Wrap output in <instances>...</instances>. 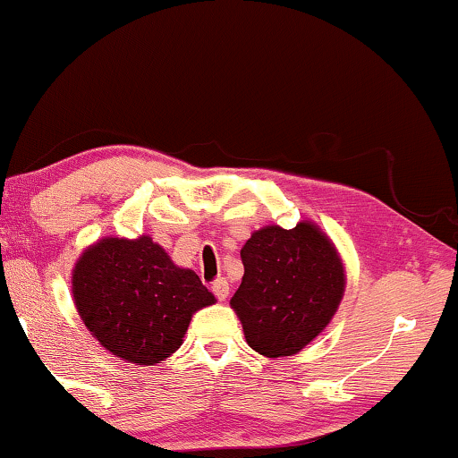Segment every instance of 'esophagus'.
Instances as JSON below:
<instances>
[{"instance_id":"34e87169","label":"esophagus","mask_w":458,"mask_h":458,"mask_svg":"<svg viewBox=\"0 0 458 458\" xmlns=\"http://www.w3.org/2000/svg\"><path fill=\"white\" fill-rule=\"evenodd\" d=\"M213 293L216 295V300H227L229 295V283L227 278H216V281L213 283Z\"/></svg>"}]
</instances>
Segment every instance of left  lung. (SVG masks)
I'll return each mask as SVG.
<instances>
[{
	"mask_svg": "<svg viewBox=\"0 0 458 458\" xmlns=\"http://www.w3.org/2000/svg\"><path fill=\"white\" fill-rule=\"evenodd\" d=\"M243 278L231 297L245 341L267 357L295 355L314 341L344 293L335 243L314 223L268 225L242 248Z\"/></svg>",
	"mask_w": 458,
	"mask_h": 458,
	"instance_id": "left-lung-1",
	"label": "left lung"
}]
</instances>
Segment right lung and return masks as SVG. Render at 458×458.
Wrapping results in <instances>:
<instances>
[{
	"label": "right lung",
	"mask_w": 458,
	"mask_h": 458,
	"mask_svg": "<svg viewBox=\"0 0 458 458\" xmlns=\"http://www.w3.org/2000/svg\"><path fill=\"white\" fill-rule=\"evenodd\" d=\"M72 293L90 335L109 353L155 366L182 347L191 314L215 295L190 268L175 267L152 237H105L78 258Z\"/></svg>",
	"instance_id": "add662e5"
}]
</instances>
